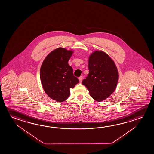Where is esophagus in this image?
I'll list each match as a JSON object with an SVG mask.
<instances>
[{
    "label": "esophagus",
    "mask_w": 154,
    "mask_h": 154,
    "mask_svg": "<svg viewBox=\"0 0 154 154\" xmlns=\"http://www.w3.org/2000/svg\"><path fill=\"white\" fill-rule=\"evenodd\" d=\"M78 79H79V82L81 83V82H82V80H83V77H82V76H80V77L78 78Z\"/></svg>",
    "instance_id": "1"
}]
</instances>
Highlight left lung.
<instances>
[{
	"label": "left lung",
	"mask_w": 154,
	"mask_h": 154,
	"mask_svg": "<svg viewBox=\"0 0 154 154\" xmlns=\"http://www.w3.org/2000/svg\"><path fill=\"white\" fill-rule=\"evenodd\" d=\"M88 76L82 81L92 98L98 101L107 98L116 88L118 72L113 61L101 51L92 53L88 60Z\"/></svg>",
	"instance_id": "1"
}]
</instances>
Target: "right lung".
<instances>
[{"mask_svg": "<svg viewBox=\"0 0 154 154\" xmlns=\"http://www.w3.org/2000/svg\"><path fill=\"white\" fill-rule=\"evenodd\" d=\"M72 54V51L57 48L46 57L41 67V81L44 90L49 97L58 102L65 101L70 96V88L79 83L68 64Z\"/></svg>", "mask_w": 154, "mask_h": 154, "instance_id": "right-lung-1", "label": "right lung"}]
</instances>
